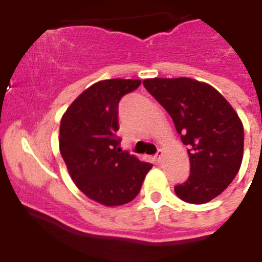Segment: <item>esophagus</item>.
<instances>
[{"label": "esophagus", "mask_w": 262, "mask_h": 262, "mask_svg": "<svg viewBox=\"0 0 262 262\" xmlns=\"http://www.w3.org/2000/svg\"><path fill=\"white\" fill-rule=\"evenodd\" d=\"M163 156H164V152L160 149L159 152L156 154V156H155V160H156V163H161L163 161Z\"/></svg>", "instance_id": "obj_1"}]
</instances>
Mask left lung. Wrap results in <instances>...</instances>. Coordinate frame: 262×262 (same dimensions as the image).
Here are the masks:
<instances>
[{
	"label": "left lung",
	"mask_w": 262,
	"mask_h": 262,
	"mask_svg": "<svg viewBox=\"0 0 262 262\" xmlns=\"http://www.w3.org/2000/svg\"><path fill=\"white\" fill-rule=\"evenodd\" d=\"M143 85L168 111L189 147L190 176L174 187L176 195L193 205L210 202L226 190L242 165V119L215 88L202 81L155 77Z\"/></svg>",
	"instance_id": "left-lung-1"
}]
</instances>
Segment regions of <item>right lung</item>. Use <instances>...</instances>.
I'll list each match as a JSON object with an SVG mask.
<instances>
[{
  "mask_svg": "<svg viewBox=\"0 0 262 262\" xmlns=\"http://www.w3.org/2000/svg\"><path fill=\"white\" fill-rule=\"evenodd\" d=\"M140 80L98 81L84 90L62 114L59 148L68 173L88 198L122 206L138 195L152 164L118 147V105Z\"/></svg>",
  "mask_w": 262,
  "mask_h": 262,
  "instance_id": "add662e5",
  "label": "right lung"
}]
</instances>
